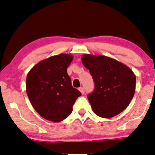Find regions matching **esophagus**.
Instances as JSON below:
<instances>
[{
	"instance_id": "esophagus-1",
	"label": "esophagus",
	"mask_w": 155,
	"mask_h": 155,
	"mask_svg": "<svg viewBox=\"0 0 155 155\" xmlns=\"http://www.w3.org/2000/svg\"><path fill=\"white\" fill-rule=\"evenodd\" d=\"M79 90L80 91V92H81V93L82 94H84V87H79Z\"/></svg>"
}]
</instances>
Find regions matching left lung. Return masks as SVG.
<instances>
[{
	"instance_id": "left-lung-1",
	"label": "left lung",
	"mask_w": 155,
	"mask_h": 155,
	"mask_svg": "<svg viewBox=\"0 0 155 155\" xmlns=\"http://www.w3.org/2000/svg\"><path fill=\"white\" fill-rule=\"evenodd\" d=\"M83 65L89 70L94 89L88 100L98 116L110 118L128 107L135 94L136 76L129 67L104 55L84 54Z\"/></svg>"
}]
</instances>
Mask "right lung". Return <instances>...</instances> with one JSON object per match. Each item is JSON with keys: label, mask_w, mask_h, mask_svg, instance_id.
<instances>
[{"label": "right lung", "mask_w": 155, "mask_h": 155, "mask_svg": "<svg viewBox=\"0 0 155 155\" xmlns=\"http://www.w3.org/2000/svg\"><path fill=\"white\" fill-rule=\"evenodd\" d=\"M71 54H59L39 62L28 73L27 94L31 104L42 118L60 122L69 116L81 92L72 87L67 68Z\"/></svg>", "instance_id": "add662e5"}]
</instances>
